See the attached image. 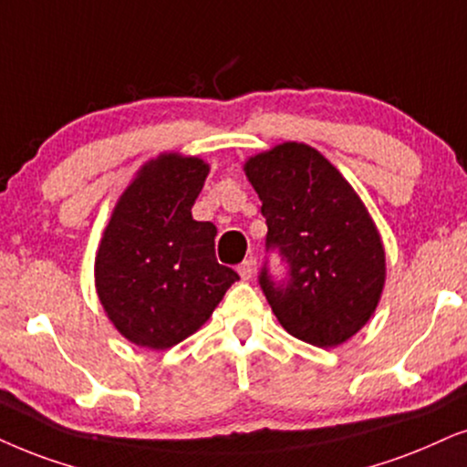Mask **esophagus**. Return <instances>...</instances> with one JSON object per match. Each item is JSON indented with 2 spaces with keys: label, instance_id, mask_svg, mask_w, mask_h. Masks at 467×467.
<instances>
[{
  "label": "esophagus",
  "instance_id": "obj_1",
  "mask_svg": "<svg viewBox=\"0 0 467 467\" xmlns=\"http://www.w3.org/2000/svg\"><path fill=\"white\" fill-rule=\"evenodd\" d=\"M239 275H241V280H252V275H254V261L250 258V261H244L239 265Z\"/></svg>",
  "mask_w": 467,
  "mask_h": 467
}]
</instances>
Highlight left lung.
Instances as JSON below:
<instances>
[{"label":"left lung","instance_id":"1","mask_svg":"<svg viewBox=\"0 0 467 467\" xmlns=\"http://www.w3.org/2000/svg\"><path fill=\"white\" fill-rule=\"evenodd\" d=\"M267 220V247L288 265L282 285L261 271L280 326L329 349L375 315L386 285V250L362 198L326 157L304 141H282L244 165Z\"/></svg>","mask_w":467,"mask_h":467}]
</instances>
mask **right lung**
Masks as SVG:
<instances>
[{"label": "right lung", "mask_w": 467, "mask_h": 467, "mask_svg": "<svg viewBox=\"0 0 467 467\" xmlns=\"http://www.w3.org/2000/svg\"><path fill=\"white\" fill-rule=\"evenodd\" d=\"M209 163L163 152L118 198L94 258L99 302L129 342L163 351L209 321L237 271L217 263L211 222L192 206Z\"/></svg>", "instance_id": "obj_1"}]
</instances>
